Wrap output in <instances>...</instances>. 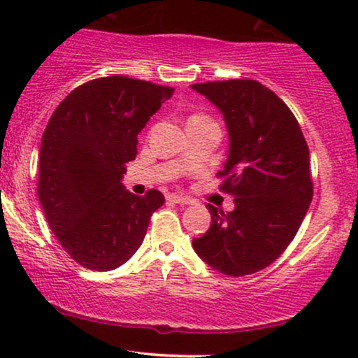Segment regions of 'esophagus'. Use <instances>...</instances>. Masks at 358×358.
<instances>
[{"label":"esophagus","instance_id":"34e87169","mask_svg":"<svg viewBox=\"0 0 358 358\" xmlns=\"http://www.w3.org/2000/svg\"><path fill=\"white\" fill-rule=\"evenodd\" d=\"M168 200L173 203H180V205H192L193 200L187 199V196H182V195H170L168 196Z\"/></svg>","mask_w":358,"mask_h":358}]
</instances>
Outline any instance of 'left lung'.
<instances>
[{
	"label": "left lung",
	"mask_w": 358,
	"mask_h": 358,
	"mask_svg": "<svg viewBox=\"0 0 358 358\" xmlns=\"http://www.w3.org/2000/svg\"><path fill=\"white\" fill-rule=\"evenodd\" d=\"M220 110L229 155L220 188L234 196L232 212L207 203L210 229L193 249L212 269L245 276L268 268L296 236L313 199L310 150L296 117L257 80L193 84Z\"/></svg>",
	"instance_id": "left-lung-1"
}]
</instances>
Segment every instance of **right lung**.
Here are the masks:
<instances>
[{"label": "right lung", "mask_w": 358, "mask_h": 358, "mask_svg": "<svg viewBox=\"0 0 358 358\" xmlns=\"http://www.w3.org/2000/svg\"><path fill=\"white\" fill-rule=\"evenodd\" d=\"M175 89L110 76L73 89L52 114L40 148L38 199L65 252L94 271L116 269L136 252L150 217L165 203L122 185L138 134Z\"/></svg>", "instance_id": "add662e5"}]
</instances>
